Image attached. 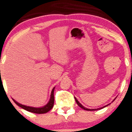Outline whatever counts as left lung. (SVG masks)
<instances>
[{
	"label": "left lung",
	"mask_w": 132,
	"mask_h": 132,
	"mask_svg": "<svg viewBox=\"0 0 132 132\" xmlns=\"http://www.w3.org/2000/svg\"><path fill=\"white\" fill-rule=\"evenodd\" d=\"M75 101H76V102H77V104H78V106H80V108H82V109L85 110H88V111H94V110H98L102 109V108H105L106 106H108V105H110V104H107V105L101 107V108H96V109H89V108H85V107H84L83 106H82V104H80V102H79V101H78V100L75 97ZM115 99H116V98H114V100H113V101H114V100H115ZM113 101H112V102H113Z\"/></svg>",
	"instance_id": "left-lung-1"
}]
</instances>
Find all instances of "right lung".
<instances>
[{
	"instance_id": "add662e5",
	"label": "right lung",
	"mask_w": 132,
	"mask_h": 132,
	"mask_svg": "<svg viewBox=\"0 0 132 132\" xmlns=\"http://www.w3.org/2000/svg\"><path fill=\"white\" fill-rule=\"evenodd\" d=\"M55 87H53V88L52 89V93H51V95H50V98L48 102H47L45 106L42 107H32V106H26L24 104H22L19 103L17 101H16L14 99L12 98L14 102L18 106L21 107L23 109L26 110L27 111L30 112L35 113V114H45V113H47L50 111V110H52V108L53 107V104H54V95H53V93H54V90Z\"/></svg>"
}]
</instances>
